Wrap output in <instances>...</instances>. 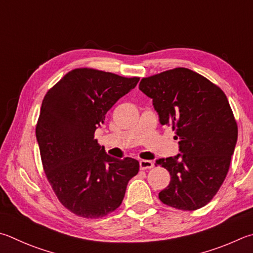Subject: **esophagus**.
Masks as SVG:
<instances>
[{
    "instance_id": "34e87169",
    "label": "esophagus",
    "mask_w": 253,
    "mask_h": 253,
    "mask_svg": "<svg viewBox=\"0 0 253 253\" xmlns=\"http://www.w3.org/2000/svg\"><path fill=\"white\" fill-rule=\"evenodd\" d=\"M139 166L141 170H145V169H150L154 167V163L150 162V160H140L139 162Z\"/></svg>"
}]
</instances>
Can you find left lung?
I'll return each instance as SVG.
<instances>
[{"instance_id": "left-lung-1", "label": "left lung", "mask_w": 253, "mask_h": 253, "mask_svg": "<svg viewBox=\"0 0 253 253\" xmlns=\"http://www.w3.org/2000/svg\"><path fill=\"white\" fill-rule=\"evenodd\" d=\"M153 99L162 125L179 139L174 157L158 159L171 180L159 192L163 204L192 211L206 206L226 179L238 138V126L226 94L203 75L185 67L140 81Z\"/></svg>"}]
</instances>
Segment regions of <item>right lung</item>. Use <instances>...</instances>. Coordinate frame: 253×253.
Returning a JSON list of instances; mask_svg holds the SVG:
<instances>
[{"label":"right lung","mask_w":253,"mask_h":253,"mask_svg":"<svg viewBox=\"0 0 253 253\" xmlns=\"http://www.w3.org/2000/svg\"><path fill=\"white\" fill-rule=\"evenodd\" d=\"M138 82L75 68L45 95L35 130L43 168L58 200L76 215L96 219L113 212L138 173L136 159L111 157L94 139L106 113Z\"/></svg>","instance_id":"obj_1"}]
</instances>
